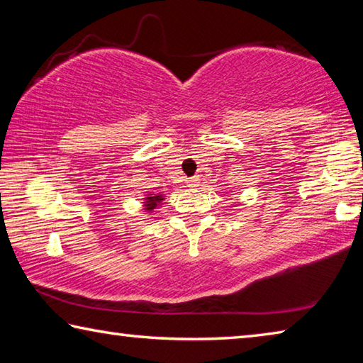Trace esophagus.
I'll return each instance as SVG.
<instances>
[{
    "instance_id": "obj_1",
    "label": "esophagus",
    "mask_w": 363,
    "mask_h": 363,
    "mask_svg": "<svg viewBox=\"0 0 363 363\" xmlns=\"http://www.w3.org/2000/svg\"><path fill=\"white\" fill-rule=\"evenodd\" d=\"M199 177L196 176H194V177H190V179L187 181V184H189V187H195V186H199Z\"/></svg>"
}]
</instances>
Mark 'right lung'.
Instances as JSON below:
<instances>
[{"label": "right lung", "instance_id": "right-lung-1", "mask_svg": "<svg viewBox=\"0 0 363 363\" xmlns=\"http://www.w3.org/2000/svg\"><path fill=\"white\" fill-rule=\"evenodd\" d=\"M163 200H164L163 194H152V192L147 194L144 201H143V203H144V210L152 213L160 203H162Z\"/></svg>", "mask_w": 363, "mask_h": 363}]
</instances>
